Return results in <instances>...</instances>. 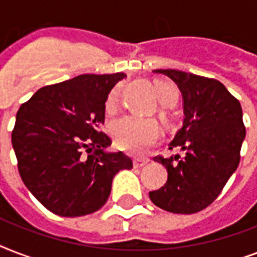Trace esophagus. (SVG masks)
I'll return each mask as SVG.
<instances>
[{
  "label": "esophagus",
  "instance_id": "1",
  "mask_svg": "<svg viewBox=\"0 0 257 257\" xmlns=\"http://www.w3.org/2000/svg\"><path fill=\"white\" fill-rule=\"evenodd\" d=\"M148 164V160H135L133 161V167L135 168H143V167H145V165Z\"/></svg>",
  "mask_w": 257,
  "mask_h": 257
}]
</instances>
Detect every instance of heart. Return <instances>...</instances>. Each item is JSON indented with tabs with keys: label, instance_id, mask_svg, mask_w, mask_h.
<instances>
[{
	"label": "heart",
	"instance_id": "b5f03b06",
	"mask_svg": "<svg viewBox=\"0 0 257 257\" xmlns=\"http://www.w3.org/2000/svg\"><path fill=\"white\" fill-rule=\"evenodd\" d=\"M155 88L159 100L163 105H175L179 93L171 82L157 80ZM118 104V89L114 88L109 93L105 101V110L112 113L116 110ZM160 117L168 121V113L165 109L160 110ZM112 136L117 147L133 156H144L160 139V128L155 120L151 118H137V117H124L112 125Z\"/></svg>",
	"mask_w": 257,
	"mask_h": 257
}]
</instances>
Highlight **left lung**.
I'll list each match as a JSON object with an SVG mask.
<instances>
[{"label": "left lung", "instance_id": "obj_1", "mask_svg": "<svg viewBox=\"0 0 257 257\" xmlns=\"http://www.w3.org/2000/svg\"><path fill=\"white\" fill-rule=\"evenodd\" d=\"M155 72L177 84L185 118L169 144L171 151L180 149L183 155L153 159L167 168L168 180L164 187L149 192V197L164 211L196 213L217 199L239 165L245 137L241 105L215 78L175 69Z\"/></svg>", "mask_w": 257, "mask_h": 257}]
</instances>
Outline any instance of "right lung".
<instances>
[{
  "mask_svg": "<svg viewBox=\"0 0 257 257\" xmlns=\"http://www.w3.org/2000/svg\"><path fill=\"white\" fill-rule=\"evenodd\" d=\"M124 77L81 74L38 89L18 109L12 132L18 172L34 197L56 215L98 211L117 172L133 168L122 152H104L112 140L101 131L105 101Z\"/></svg>",
  "mask_w": 257,
  "mask_h": 257,
  "instance_id": "add662e5",
  "label": "right lung"
}]
</instances>
